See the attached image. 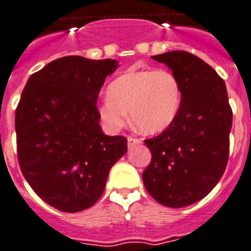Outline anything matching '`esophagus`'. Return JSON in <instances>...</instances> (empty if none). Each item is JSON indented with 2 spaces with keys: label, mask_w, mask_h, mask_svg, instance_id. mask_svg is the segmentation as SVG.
I'll return each instance as SVG.
<instances>
[{
  "label": "esophagus",
  "mask_w": 251,
  "mask_h": 251,
  "mask_svg": "<svg viewBox=\"0 0 251 251\" xmlns=\"http://www.w3.org/2000/svg\"><path fill=\"white\" fill-rule=\"evenodd\" d=\"M139 143H142V139H139V138H135V136H127V146L129 147H132Z\"/></svg>",
  "instance_id": "obj_1"
}]
</instances>
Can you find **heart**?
<instances>
[{
	"mask_svg": "<svg viewBox=\"0 0 251 251\" xmlns=\"http://www.w3.org/2000/svg\"><path fill=\"white\" fill-rule=\"evenodd\" d=\"M107 98L98 104V116L109 131H119L130 119L146 134L164 131L182 105V87L169 69H130L107 87Z\"/></svg>",
	"mask_w": 251,
	"mask_h": 251,
	"instance_id": "obj_1",
	"label": "heart"
}]
</instances>
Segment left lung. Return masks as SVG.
Here are the masks:
<instances>
[{
  "mask_svg": "<svg viewBox=\"0 0 251 251\" xmlns=\"http://www.w3.org/2000/svg\"><path fill=\"white\" fill-rule=\"evenodd\" d=\"M152 59L178 77L182 105L168 129L144 140L152 160L143 172V183L161 205L184 207L210 193L225 173L232 108L225 81L199 56L169 51Z\"/></svg>",
  "mask_w": 251,
  "mask_h": 251,
  "instance_id": "obj_1",
  "label": "left lung"
}]
</instances>
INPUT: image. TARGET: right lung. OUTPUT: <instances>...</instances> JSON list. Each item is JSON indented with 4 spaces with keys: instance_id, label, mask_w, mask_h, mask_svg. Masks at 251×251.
<instances>
[{
    "instance_id": "right-lung-1",
    "label": "right lung",
    "mask_w": 251,
    "mask_h": 251,
    "mask_svg": "<svg viewBox=\"0 0 251 251\" xmlns=\"http://www.w3.org/2000/svg\"><path fill=\"white\" fill-rule=\"evenodd\" d=\"M113 59L64 56L28 78L15 111L20 170L45 202L66 213L93 206L108 174L127 151L125 136L105 135L98 95Z\"/></svg>"
}]
</instances>
